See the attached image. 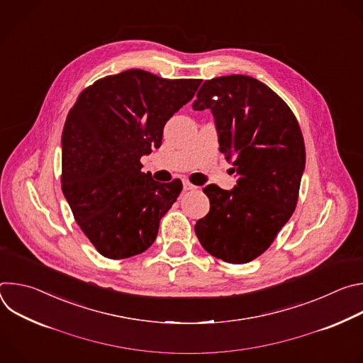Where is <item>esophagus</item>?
I'll return each instance as SVG.
<instances>
[{"label":"esophagus","mask_w":363,"mask_h":363,"mask_svg":"<svg viewBox=\"0 0 363 363\" xmlns=\"http://www.w3.org/2000/svg\"><path fill=\"white\" fill-rule=\"evenodd\" d=\"M182 185H184V191H195L196 189V186L194 184H191L188 179H184Z\"/></svg>","instance_id":"obj_1"}]
</instances>
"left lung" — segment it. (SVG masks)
Here are the masks:
<instances>
[{
    "label": "left lung",
    "instance_id": "8db88e82",
    "mask_svg": "<svg viewBox=\"0 0 363 363\" xmlns=\"http://www.w3.org/2000/svg\"><path fill=\"white\" fill-rule=\"evenodd\" d=\"M194 111L210 109L220 152L233 164V189L206 185L210 213L195 224L211 255L242 264L263 254L290 220L306 165L304 140L290 108L254 77L231 74L203 82Z\"/></svg>",
    "mask_w": 363,
    "mask_h": 363
}]
</instances>
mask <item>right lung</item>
<instances>
[{
    "label": "right lung",
    "mask_w": 363,
    "mask_h": 363,
    "mask_svg": "<svg viewBox=\"0 0 363 363\" xmlns=\"http://www.w3.org/2000/svg\"><path fill=\"white\" fill-rule=\"evenodd\" d=\"M199 79L168 80L132 69L84 89L62 135V189L76 223L108 258L147 250L182 191L142 172L140 158L162 143L169 118L194 97Z\"/></svg>",
    "instance_id": "add662e5"
}]
</instances>
